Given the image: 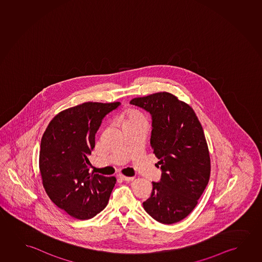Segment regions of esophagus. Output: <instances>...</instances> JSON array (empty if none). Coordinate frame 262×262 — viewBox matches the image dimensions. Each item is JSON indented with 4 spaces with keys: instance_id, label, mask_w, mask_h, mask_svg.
<instances>
[{
    "instance_id": "34e87169",
    "label": "esophagus",
    "mask_w": 262,
    "mask_h": 262,
    "mask_svg": "<svg viewBox=\"0 0 262 262\" xmlns=\"http://www.w3.org/2000/svg\"><path fill=\"white\" fill-rule=\"evenodd\" d=\"M119 178L121 179V181H130L134 180V177H127V176H124V175H122V174L119 175Z\"/></svg>"
}]
</instances>
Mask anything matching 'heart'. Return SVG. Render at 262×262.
I'll return each mask as SVG.
<instances>
[{
  "instance_id": "obj_1",
  "label": "heart",
  "mask_w": 262,
  "mask_h": 262,
  "mask_svg": "<svg viewBox=\"0 0 262 262\" xmlns=\"http://www.w3.org/2000/svg\"><path fill=\"white\" fill-rule=\"evenodd\" d=\"M133 121H146L145 116L137 110H128L122 115V123H128Z\"/></svg>"
}]
</instances>
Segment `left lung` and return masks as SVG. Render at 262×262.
<instances>
[{"mask_svg": "<svg viewBox=\"0 0 262 262\" xmlns=\"http://www.w3.org/2000/svg\"><path fill=\"white\" fill-rule=\"evenodd\" d=\"M129 103L151 115L150 145L161 169V181H153L143 208L163 224L181 222L209 182L210 159L202 124L193 109L171 93L134 98Z\"/></svg>", "mask_w": 262, "mask_h": 262, "instance_id": "obj_1", "label": "left lung"}]
</instances>
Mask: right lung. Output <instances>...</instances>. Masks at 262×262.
<instances>
[{
	"label": "right lung",
	"mask_w": 262,
	"mask_h": 262,
	"mask_svg": "<svg viewBox=\"0 0 262 262\" xmlns=\"http://www.w3.org/2000/svg\"><path fill=\"white\" fill-rule=\"evenodd\" d=\"M120 102H84L53 118L40 141L42 185L51 201L65 212L89 220L107 206L116 178L90 172L88 156L95 134L108 113Z\"/></svg>",
	"instance_id": "obj_1"
}]
</instances>
